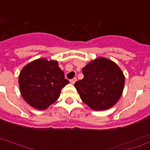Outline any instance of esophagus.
Here are the masks:
<instances>
[{"label": "esophagus", "instance_id": "esophagus-1", "mask_svg": "<svg viewBox=\"0 0 150 150\" xmlns=\"http://www.w3.org/2000/svg\"><path fill=\"white\" fill-rule=\"evenodd\" d=\"M76 81V78H75V77H74V78H73L70 80V83H71L72 84H74Z\"/></svg>", "mask_w": 150, "mask_h": 150}]
</instances>
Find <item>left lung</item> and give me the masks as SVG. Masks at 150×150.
<instances>
[{"label": "left lung", "instance_id": "8db88e82", "mask_svg": "<svg viewBox=\"0 0 150 150\" xmlns=\"http://www.w3.org/2000/svg\"><path fill=\"white\" fill-rule=\"evenodd\" d=\"M83 78L74 87L81 100L94 110L112 107L122 95L125 75L115 62L100 57L82 69Z\"/></svg>", "mask_w": 150, "mask_h": 150}]
</instances>
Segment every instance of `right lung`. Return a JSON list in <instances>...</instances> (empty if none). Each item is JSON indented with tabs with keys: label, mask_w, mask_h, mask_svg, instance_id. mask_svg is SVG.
Here are the masks:
<instances>
[{
	"label": "right lung",
	"mask_w": 150,
	"mask_h": 150,
	"mask_svg": "<svg viewBox=\"0 0 150 150\" xmlns=\"http://www.w3.org/2000/svg\"><path fill=\"white\" fill-rule=\"evenodd\" d=\"M69 83L58 62L39 59L23 67L18 76L21 96L32 107L47 109L60 96L63 87Z\"/></svg>",
	"instance_id": "1"
}]
</instances>
